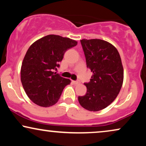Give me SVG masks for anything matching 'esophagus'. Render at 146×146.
Instances as JSON below:
<instances>
[{
  "instance_id": "34e87169",
  "label": "esophagus",
  "mask_w": 146,
  "mask_h": 146,
  "mask_svg": "<svg viewBox=\"0 0 146 146\" xmlns=\"http://www.w3.org/2000/svg\"><path fill=\"white\" fill-rule=\"evenodd\" d=\"M72 83H73V84H75V85H77V84H79V82H77V81H72Z\"/></svg>"
}]
</instances>
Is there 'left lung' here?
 I'll use <instances>...</instances> for the list:
<instances>
[{
  "mask_svg": "<svg viewBox=\"0 0 146 146\" xmlns=\"http://www.w3.org/2000/svg\"><path fill=\"white\" fill-rule=\"evenodd\" d=\"M87 67L93 73L86 83V94L79 96L85 109L96 112L106 108L119 94L123 82V67L117 49L112 44L100 39L81 40Z\"/></svg>",
  "mask_w": 146,
  "mask_h": 146,
  "instance_id": "left-lung-1",
  "label": "left lung"
}]
</instances>
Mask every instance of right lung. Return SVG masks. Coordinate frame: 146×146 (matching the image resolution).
<instances>
[{
    "instance_id": "add662e5",
    "label": "right lung",
    "mask_w": 146,
    "mask_h": 146,
    "mask_svg": "<svg viewBox=\"0 0 146 146\" xmlns=\"http://www.w3.org/2000/svg\"><path fill=\"white\" fill-rule=\"evenodd\" d=\"M77 42L69 38L48 35L34 42L27 50L21 68V81L29 98L42 107H49L59 100L71 80L52 71L59 67L65 52Z\"/></svg>"
}]
</instances>
